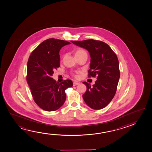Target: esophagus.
Segmentation results:
<instances>
[{"label": "esophagus", "mask_w": 152, "mask_h": 152, "mask_svg": "<svg viewBox=\"0 0 152 152\" xmlns=\"http://www.w3.org/2000/svg\"><path fill=\"white\" fill-rule=\"evenodd\" d=\"M79 84V83L77 82H74L73 83V85L74 86H76L77 85Z\"/></svg>", "instance_id": "obj_1"}]
</instances>
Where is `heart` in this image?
Wrapping results in <instances>:
<instances>
[{"label": "heart", "mask_w": 152, "mask_h": 152, "mask_svg": "<svg viewBox=\"0 0 152 152\" xmlns=\"http://www.w3.org/2000/svg\"><path fill=\"white\" fill-rule=\"evenodd\" d=\"M86 53V51H85L84 50L82 49H77V50L76 51L75 55V56H76V55H80V54H82V53Z\"/></svg>", "instance_id": "obj_1"}]
</instances>
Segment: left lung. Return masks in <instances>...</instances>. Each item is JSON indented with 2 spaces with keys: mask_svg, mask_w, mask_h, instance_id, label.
Masks as SVG:
<instances>
[{
  "mask_svg": "<svg viewBox=\"0 0 152 152\" xmlns=\"http://www.w3.org/2000/svg\"><path fill=\"white\" fill-rule=\"evenodd\" d=\"M71 42L88 51L91 63L88 76L97 77L93 86L86 82L83 83L87 87L83 99L93 109H102L111 101L117 91L120 78L117 55L102 41L90 39Z\"/></svg>",
  "mask_w": 152,
  "mask_h": 152,
  "instance_id": "obj_1",
  "label": "left lung"
}]
</instances>
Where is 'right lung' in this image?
<instances>
[{
	"mask_svg": "<svg viewBox=\"0 0 152 152\" xmlns=\"http://www.w3.org/2000/svg\"><path fill=\"white\" fill-rule=\"evenodd\" d=\"M71 43L49 39L33 50L28 58L26 80L37 104L47 111L59 109L66 99L65 90L72 87L70 80L59 83L52 78L53 70L60 66L59 51Z\"/></svg>",
	"mask_w": 152,
	"mask_h": 152,
	"instance_id": "1",
	"label": "right lung"
}]
</instances>
